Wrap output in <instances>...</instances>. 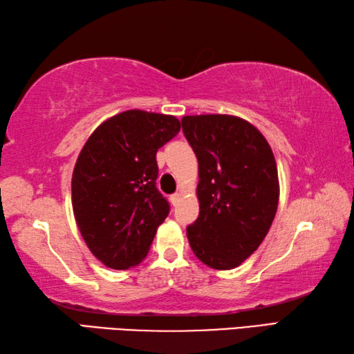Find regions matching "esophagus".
Returning <instances> with one entry per match:
<instances>
[{"label":"esophagus","mask_w":354,"mask_h":354,"mask_svg":"<svg viewBox=\"0 0 354 354\" xmlns=\"http://www.w3.org/2000/svg\"><path fill=\"white\" fill-rule=\"evenodd\" d=\"M179 199H181V195H179V194H173V195L170 196V201H171L173 205H178Z\"/></svg>","instance_id":"1"}]
</instances>
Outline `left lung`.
<instances>
[{"label":"left lung","mask_w":354,"mask_h":354,"mask_svg":"<svg viewBox=\"0 0 354 354\" xmlns=\"http://www.w3.org/2000/svg\"><path fill=\"white\" fill-rule=\"evenodd\" d=\"M198 158L199 215L187 226L194 254L220 271L234 269L265 240L279 205V175L265 136L229 114L184 115Z\"/></svg>","instance_id":"1"}]
</instances>
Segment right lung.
Segmentation results:
<instances>
[{
  "label": "right lung",
  "mask_w": 354,
  "mask_h": 354,
  "mask_svg": "<svg viewBox=\"0 0 354 354\" xmlns=\"http://www.w3.org/2000/svg\"><path fill=\"white\" fill-rule=\"evenodd\" d=\"M181 130L175 115L128 110L106 119L83 145L73 171L80 234L111 269L142 261L170 204L156 189V153Z\"/></svg>",
  "instance_id": "right-lung-1"
}]
</instances>
